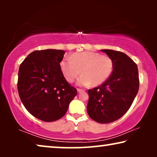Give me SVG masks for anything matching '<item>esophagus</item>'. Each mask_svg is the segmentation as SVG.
Masks as SVG:
<instances>
[{
  "instance_id": "1",
  "label": "esophagus",
  "mask_w": 157,
  "mask_h": 157,
  "mask_svg": "<svg viewBox=\"0 0 157 157\" xmlns=\"http://www.w3.org/2000/svg\"><path fill=\"white\" fill-rule=\"evenodd\" d=\"M77 91H78V93H81V92L84 91V90L81 89H77Z\"/></svg>"
}]
</instances>
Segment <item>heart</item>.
<instances>
[{"label": "heart", "mask_w": 157, "mask_h": 157, "mask_svg": "<svg viewBox=\"0 0 157 157\" xmlns=\"http://www.w3.org/2000/svg\"><path fill=\"white\" fill-rule=\"evenodd\" d=\"M113 66L111 57L92 51L73 53L70 57H64L60 62L62 74L68 82H74L81 71L83 75L77 81L81 86L104 83L111 76Z\"/></svg>", "instance_id": "b5f03b06"}]
</instances>
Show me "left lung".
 <instances>
[{"instance_id": "obj_1", "label": "left lung", "mask_w": 157, "mask_h": 157, "mask_svg": "<svg viewBox=\"0 0 157 157\" xmlns=\"http://www.w3.org/2000/svg\"><path fill=\"white\" fill-rule=\"evenodd\" d=\"M114 66L111 76L99 86L88 90V114L100 124L117 121L127 112L139 88L137 65L125 53L104 49Z\"/></svg>"}]
</instances>
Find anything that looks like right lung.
Segmentation results:
<instances>
[{
    "label": "right lung",
    "instance_id": "add662e5",
    "mask_svg": "<svg viewBox=\"0 0 157 157\" xmlns=\"http://www.w3.org/2000/svg\"><path fill=\"white\" fill-rule=\"evenodd\" d=\"M64 53L56 49L34 51L19 67L17 86L21 101L31 115L41 121H54L63 117L77 94L60 68Z\"/></svg>",
    "mask_w": 157,
    "mask_h": 157
}]
</instances>
